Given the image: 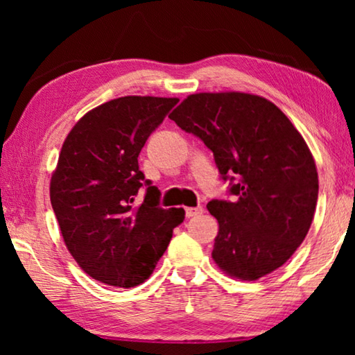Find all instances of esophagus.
Returning <instances> with one entry per match:
<instances>
[{"label": "esophagus", "mask_w": 355, "mask_h": 355, "mask_svg": "<svg viewBox=\"0 0 355 355\" xmlns=\"http://www.w3.org/2000/svg\"><path fill=\"white\" fill-rule=\"evenodd\" d=\"M202 213H203V208H202V207H196V208H186V216H187V218H192V216L202 215Z\"/></svg>", "instance_id": "34e87169"}]
</instances>
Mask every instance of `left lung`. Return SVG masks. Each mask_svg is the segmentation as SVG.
<instances>
[{"label":"left lung","mask_w":355,"mask_h":355,"mask_svg":"<svg viewBox=\"0 0 355 355\" xmlns=\"http://www.w3.org/2000/svg\"><path fill=\"white\" fill-rule=\"evenodd\" d=\"M213 152L232 200L213 198L211 257L234 278L255 281L291 259L307 236L318 198L312 153L278 106L241 92L189 95L169 114Z\"/></svg>","instance_id":"obj_1"}]
</instances>
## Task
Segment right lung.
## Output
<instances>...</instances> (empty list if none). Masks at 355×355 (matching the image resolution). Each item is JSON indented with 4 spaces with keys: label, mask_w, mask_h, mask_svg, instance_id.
<instances>
[{
    "label": "right lung",
    "mask_w": 355,
    "mask_h": 355,
    "mask_svg": "<svg viewBox=\"0 0 355 355\" xmlns=\"http://www.w3.org/2000/svg\"><path fill=\"white\" fill-rule=\"evenodd\" d=\"M178 98L121 96L87 113L67 134L50 198L67 250L96 281L134 288L152 275L184 221L159 207L158 187L139 169V153ZM146 187L144 202L135 196Z\"/></svg>",
    "instance_id": "right-lung-1"
}]
</instances>
